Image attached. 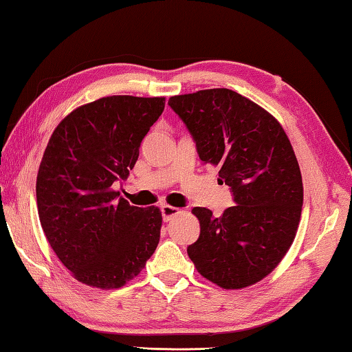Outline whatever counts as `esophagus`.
<instances>
[{
	"mask_svg": "<svg viewBox=\"0 0 352 352\" xmlns=\"http://www.w3.org/2000/svg\"><path fill=\"white\" fill-rule=\"evenodd\" d=\"M161 214H163V219L166 222H169L170 219H174L177 214H180V208H175V206L170 205H163L161 206Z\"/></svg>",
	"mask_w": 352,
	"mask_h": 352,
	"instance_id": "34e87169",
	"label": "esophagus"
}]
</instances>
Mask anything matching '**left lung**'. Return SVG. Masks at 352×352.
<instances>
[{
	"label": "left lung",
	"mask_w": 352,
	"mask_h": 352,
	"mask_svg": "<svg viewBox=\"0 0 352 352\" xmlns=\"http://www.w3.org/2000/svg\"><path fill=\"white\" fill-rule=\"evenodd\" d=\"M204 164L219 167L235 205L221 217L196 206L199 239L188 255L205 278L244 288L266 277L292 246L302 210V177L282 125L230 89L169 98Z\"/></svg>",
	"instance_id": "left-lung-1"
}]
</instances>
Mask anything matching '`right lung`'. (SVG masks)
<instances>
[{
    "label": "right lung",
    "instance_id": "1",
    "mask_svg": "<svg viewBox=\"0 0 352 352\" xmlns=\"http://www.w3.org/2000/svg\"><path fill=\"white\" fill-rule=\"evenodd\" d=\"M164 98L111 96L76 108L56 126L38 167L43 233L63 265L86 285L119 288L160 243L161 211L119 197Z\"/></svg>",
    "mask_w": 352,
    "mask_h": 352
}]
</instances>
